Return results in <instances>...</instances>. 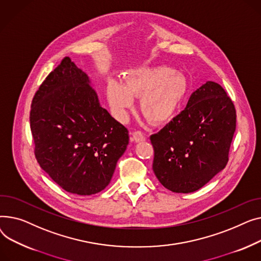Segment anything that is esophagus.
<instances>
[{
	"label": "esophagus",
	"instance_id": "esophagus-1",
	"mask_svg": "<svg viewBox=\"0 0 261 261\" xmlns=\"http://www.w3.org/2000/svg\"><path fill=\"white\" fill-rule=\"evenodd\" d=\"M145 139L146 138L144 134L141 132H134L130 137V141L133 142H142V141H145Z\"/></svg>",
	"mask_w": 261,
	"mask_h": 261
}]
</instances>
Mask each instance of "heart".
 <instances>
[{
	"label": "heart",
	"mask_w": 261,
	"mask_h": 261,
	"mask_svg": "<svg viewBox=\"0 0 261 261\" xmlns=\"http://www.w3.org/2000/svg\"><path fill=\"white\" fill-rule=\"evenodd\" d=\"M189 91L187 76L167 66L130 69L123 84L107 81L106 97L117 119L123 121L133 106V98L140 99V111L151 124L171 121Z\"/></svg>",
	"instance_id": "heart-1"
}]
</instances>
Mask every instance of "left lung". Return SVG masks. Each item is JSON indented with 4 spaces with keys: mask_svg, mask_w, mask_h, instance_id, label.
Listing matches in <instances>:
<instances>
[{
    "mask_svg": "<svg viewBox=\"0 0 261 261\" xmlns=\"http://www.w3.org/2000/svg\"><path fill=\"white\" fill-rule=\"evenodd\" d=\"M236 129V111L225 90L207 81L191 95L187 107L150 136L152 171L174 193L201 189L221 172Z\"/></svg>",
    "mask_w": 261,
    "mask_h": 261,
    "instance_id": "1",
    "label": "left lung"
}]
</instances>
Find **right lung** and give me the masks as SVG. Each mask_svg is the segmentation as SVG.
<instances>
[{
    "instance_id": "1",
    "label": "right lung",
    "mask_w": 261,
    "mask_h": 261,
    "mask_svg": "<svg viewBox=\"0 0 261 261\" xmlns=\"http://www.w3.org/2000/svg\"><path fill=\"white\" fill-rule=\"evenodd\" d=\"M29 119L36 158L57 185L81 196L110 185L128 130L100 105L88 75L68 57L39 87Z\"/></svg>"
}]
</instances>
